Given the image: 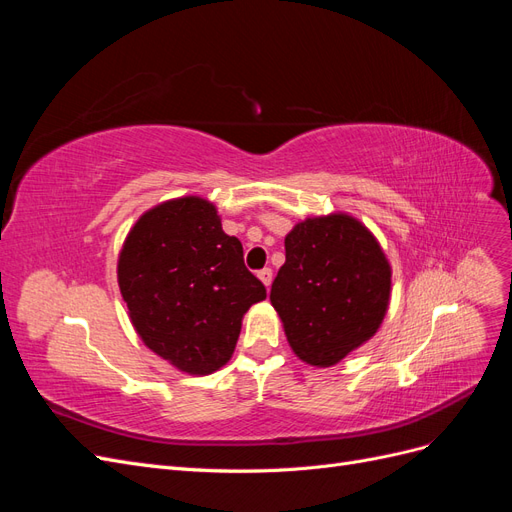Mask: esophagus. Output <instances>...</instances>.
Wrapping results in <instances>:
<instances>
[{"label":"esophagus","instance_id":"1","mask_svg":"<svg viewBox=\"0 0 512 512\" xmlns=\"http://www.w3.org/2000/svg\"><path fill=\"white\" fill-rule=\"evenodd\" d=\"M258 277H260V282L269 288L271 282H273V271L269 267H265V269L258 271Z\"/></svg>","mask_w":512,"mask_h":512}]
</instances>
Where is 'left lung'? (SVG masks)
Segmentation results:
<instances>
[{
    "instance_id": "left-lung-1",
    "label": "left lung",
    "mask_w": 512,
    "mask_h": 512,
    "mask_svg": "<svg viewBox=\"0 0 512 512\" xmlns=\"http://www.w3.org/2000/svg\"><path fill=\"white\" fill-rule=\"evenodd\" d=\"M271 286L292 352L331 367L374 337L391 299V265L376 237L346 213L307 218L286 235Z\"/></svg>"
}]
</instances>
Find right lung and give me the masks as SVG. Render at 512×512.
<instances>
[{"instance_id":"1","label":"right lung","mask_w":512,"mask_h":512,"mask_svg":"<svg viewBox=\"0 0 512 512\" xmlns=\"http://www.w3.org/2000/svg\"><path fill=\"white\" fill-rule=\"evenodd\" d=\"M117 280L147 348L192 376L230 361L241 318L267 299L205 198L185 196L141 215L123 243Z\"/></svg>"}]
</instances>
